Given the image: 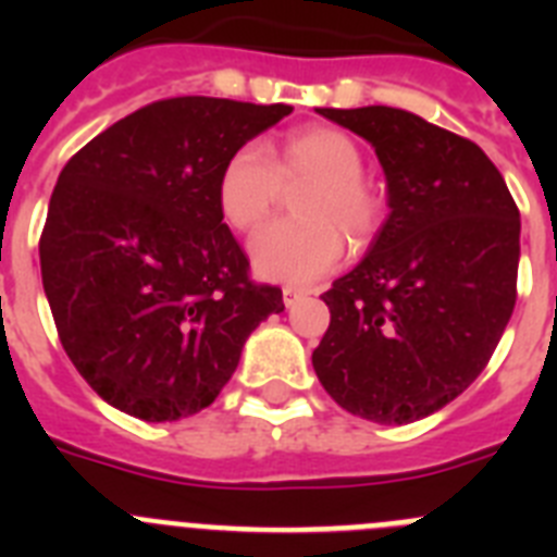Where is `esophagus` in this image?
I'll return each instance as SVG.
<instances>
[{"instance_id":"34e87169","label":"esophagus","mask_w":557,"mask_h":557,"mask_svg":"<svg viewBox=\"0 0 557 557\" xmlns=\"http://www.w3.org/2000/svg\"><path fill=\"white\" fill-rule=\"evenodd\" d=\"M282 295H284V307H295V304L304 301L309 293L304 287H293V284H289V287L282 289Z\"/></svg>"}]
</instances>
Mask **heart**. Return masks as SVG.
I'll return each mask as SVG.
<instances>
[{
  "instance_id": "b5f03b06",
  "label": "heart",
  "mask_w": 557,
  "mask_h": 557,
  "mask_svg": "<svg viewBox=\"0 0 557 557\" xmlns=\"http://www.w3.org/2000/svg\"><path fill=\"white\" fill-rule=\"evenodd\" d=\"M366 159L348 133L329 125L298 127L275 152L248 141L228 156L218 178V209L236 231H253L273 209L282 181H307L301 220L264 225L250 243V262L270 282L307 284L343 259L346 239L366 245L382 223V198L362 178Z\"/></svg>"
}]
</instances>
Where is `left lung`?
I'll return each mask as SVG.
<instances>
[{
    "label": "left lung",
    "instance_id": "1",
    "mask_svg": "<svg viewBox=\"0 0 557 557\" xmlns=\"http://www.w3.org/2000/svg\"><path fill=\"white\" fill-rule=\"evenodd\" d=\"M376 150L387 220L339 275L312 366L343 410L412 424L488 366L516 304L519 209L474 141L401 108H318Z\"/></svg>",
    "mask_w": 557,
    "mask_h": 557
}]
</instances>
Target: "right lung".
<instances>
[{
  "label": "right lung",
  "mask_w": 557,
  "mask_h": 557,
  "mask_svg": "<svg viewBox=\"0 0 557 557\" xmlns=\"http://www.w3.org/2000/svg\"><path fill=\"white\" fill-rule=\"evenodd\" d=\"M293 108L172 97L75 152L49 198L41 278L63 351L100 398L161 424L209 407L245 339L284 312L248 278L218 178L234 150Z\"/></svg>",
  "instance_id": "add662e5"
}]
</instances>
